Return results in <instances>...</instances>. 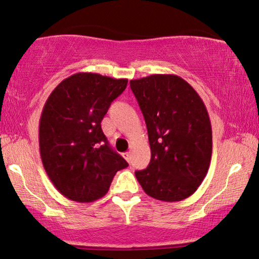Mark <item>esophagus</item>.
I'll use <instances>...</instances> for the list:
<instances>
[{"mask_svg": "<svg viewBox=\"0 0 259 259\" xmlns=\"http://www.w3.org/2000/svg\"><path fill=\"white\" fill-rule=\"evenodd\" d=\"M122 156H124V158H125L127 162L131 163V153H128V152L124 153V154H122Z\"/></svg>", "mask_w": 259, "mask_h": 259, "instance_id": "34e87169", "label": "esophagus"}]
</instances>
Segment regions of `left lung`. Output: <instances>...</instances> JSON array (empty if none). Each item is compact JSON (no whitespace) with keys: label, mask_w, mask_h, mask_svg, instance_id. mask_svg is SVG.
<instances>
[{"label":"left lung","mask_w":259,"mask_h":259,"mask_svg":"<svg viewBox=\"0 0 259 259\" xmlns=\"http://www.w3.org/2000/svg\"><path fill=\"white\" fill-rule=\"evenodd\" d=\"M145 117L150 162L135 171L143 191L162 201H181L196 192L212 157V126L197 91L172 74L130 81Z\"/></svg>","instance_id":"8db88e82"}]
</instances>
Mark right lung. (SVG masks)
I'll return each mask as SVG.
<instances>
[{"label": "right lung", "instance_id": "right-lung-1", "mask_svg": "<svg viewBox=\"0 0 259 259\" xmlns=\"http://www.w3.org/2000/svg\"><path fill=\"white\" fill-rule=\"evenodd\" d=\"M126 78L76 73L58 84L39 122L42 165L62 196L77 202L104 197L117 171L128 166L109 146L101 122Z\"/></svg>", "mask_w": 259, "mask_h": 259}]
</instances>
